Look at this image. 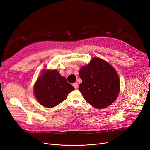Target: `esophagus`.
<instances>
[{
    "label": "esophagus",
    "instance_id": "obj_1",
    "mask_svg": "<svg viewBox=\"0 0 150 150\" xmlns=\"http://www.w3.org/2000/svg\"><path fill=\"white\" fill-rule=\"evenodd\" d=\"M73 86L75 88V89H76V88H78L79 85H78V83H74L73 84Z\"/></svg>",
    "mask_w": 150,
    "mask_h": 150
}]
</instances>
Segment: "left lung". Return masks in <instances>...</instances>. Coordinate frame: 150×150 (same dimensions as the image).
I'll return each mask as SVG.
<instances>
[{"label": "left lung", "mask_w": 150, "mask_h": 150, "mask_svg": "<svg viewBox=\"0 0 150 150\" xmlns=\"http://www.w3.org/2000/svg\"><path fill=\"white\" fill-rule=\"evenodd\" d=\"M82 80L79 90L85 101L97 109L107 108L119 93L120 80L113 67L100 58L94 57L79 71Z\"/></svg>", "instance_id": "obj_1"}]
</instances>
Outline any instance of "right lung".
Here are the masks:
<instances>
[{"label":"right lung","mask_w":150,"mask_h":150,"mask_svg":"<svg viewBox=\"0 0 150 150\" xmlns=\"http://www.w3.org/2000/svg\"><path fill=\"white\" fill-rule=\"evenodd\" d=\"M74 89L57 70H43L35 85L34 93L42 106L50 108L65 100Z\"/></svg>","instance_id":"1"}]
</instances>
